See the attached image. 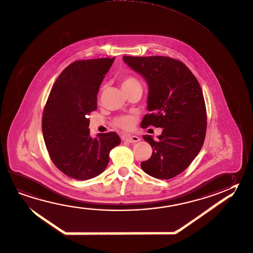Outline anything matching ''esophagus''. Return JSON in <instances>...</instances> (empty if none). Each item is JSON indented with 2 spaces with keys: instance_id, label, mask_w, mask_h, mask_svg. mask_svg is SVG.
<instances>
[{
  "instance_id": "1",
  "label": "esophagus",
  "mask_w": 253,
  "mask_h": 253,
  "mask_svg": "<svg viewBox=\"0 0 253 253\" xmlns=\"http://www.w3.org/2000/svg\"><path fill=\"white\" fill-rule=\"evenodd\" d=\"M123 140L125 141L129 142V143H136L140 140V138L137 136H131V135H128V136H125L123 137Z\"/></svg>"
}]
</instances>
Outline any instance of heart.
Returning a JSON list of instances; mask_svg holds the SVG:
<instances>
[{
    "instance_id": "b5f03b06",
    "label": "heart",
    "mask_w": 253,
    "mask_h": 253,
    "mask_svg": "<svg viewBox=\"0 0 253 253\" xmlns=\"http://www.w3.org/2000/svg\"><path fill=\"white\" fill-rule=\"evenodd\" d=\"M121 83H122L123 88L132 86V85L140 84L137 78L132 76H122ZM114 125H116V127L123 128V129H128V128H131L134 125V118L130 116H119L114 120Z\"/></svg>"
}]
</instances>
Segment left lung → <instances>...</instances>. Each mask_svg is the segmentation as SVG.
<instances>
[{
  "label": "left lung",
  "mask_w": 253,
  "mask_h": 253,
  "mask_svg": "<svg viewBox=\"0 0 253 253\" xmlns=\"http://www.w3.org/2000/svg\"><path fill=\"white\" fill-rule=\"evenodd\" d=\"M125 61L140 74L148 84L147 110L142 128H163L158 140L150 135L152 156L141 168L151 177L169 179L186 169L204 145L207 115L199 83L181 61L164 56H124Z\"/></svg>",
  "instance_id": "1"
}]
</instances>
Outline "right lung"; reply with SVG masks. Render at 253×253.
<instances>
[{
    "instance_id": "add662e5",
    "label": "right lung",
    "mask_w": 253,
    "mask_h": 253,
    "mask_svg": "<svg viewBox=\"0 0 253 253\" xmlns=\"http://www.w3.org/2000/svg\"><path fill=\"white\" fill-rule=\"evenodd\" d=\"M116 58L77 60L55 82L45 105L42 128L55 166L68 177L87 180L106 169L110 151L120 145L116 132L89 136V119L97 95Z\"/></svg>"
}]
</instances>
